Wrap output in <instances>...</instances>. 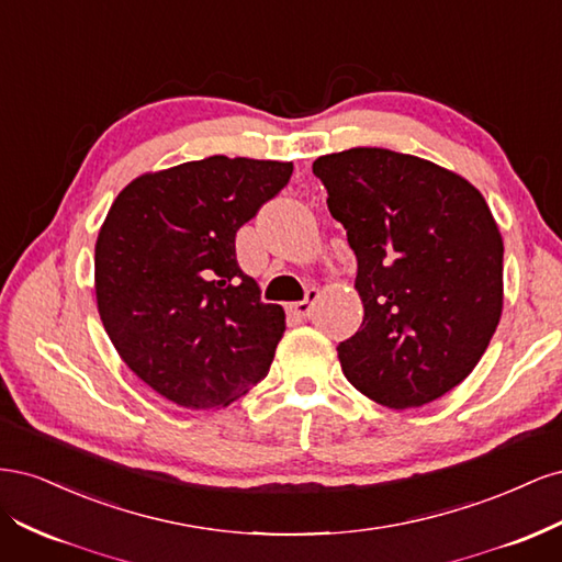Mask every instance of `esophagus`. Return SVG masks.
I'll use <instances>...</instances> for the list:
<instances>
[{
  "label": "esophagus",
  "instance_id": "esophagus-1",
  "mask_svg": "<svg viewBox=\"0 0 562 562\" xmlns=\"http://www.w3.org/2000/svg\"><path fill=\"white\" fill-rule=\"evenodd\" d=\"M318 297H321V291H318V288H310V291H307V297L300 300V302H288V304H285V312H288V316H293V318H297V321L307 318V316L312 314V310H314V304H316V300H318Z\"/></svg>",
  "mask_w": 562,
  "mask_h": 562
}]
</instances>
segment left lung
<instances>
[{"label": "left lung", "mask_w": 562, "mask_h": 562, "mask_svg": "<svg viewBox=\"0 0 562 562\" xmlns=\"http://www.w3.org/2000/svg\"><path fill=\"white\" fill-rule=\"evenodd\" d=\"M328 211L359 260V333L337 347L363 396L427 405L479 366L504 307V241L483 194L434 161L382 147L318 157Z\"/></svg>", "instance_id": "8db88e82"}]
</instances>
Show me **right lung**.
<instances>
[{
    "label": "right lung",
    "mask_w": 562,
    "mask_h": 562,
    "mask_svg": "<svg viewBox=\"0 0 562 562\" xmlns=\"http://www.w3.org/2000/svg\"><path fill=\"white\" fill-rule=\"evenodd\" d=\"M291 176V161L215 155L143 173L112 201L95 241L98 314L164 398L217 411L267 378L285 312L260 302L234 239Z\"/></svg>",
    "instance_id": "obj_1"
}]
</instances>
